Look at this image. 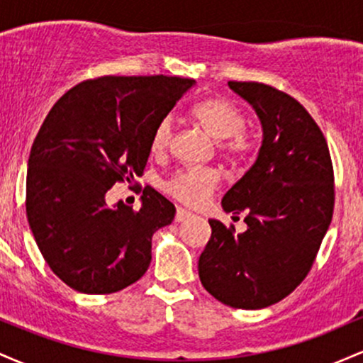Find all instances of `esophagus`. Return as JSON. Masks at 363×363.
Masks as SVG:
<instances>
[{
    "instance_id": "esophagus-1",
    "label": "esophagus",
    "mask_w": 363,
    "mask_h": 363,
    "mask_svg": "<svg viewBox=\"0 0 363 363\" xmlns=\"http://www.w3.org/2000/svg\"><path fill=\"white\" fill-rule=\"evenodd\" d=\"M191 215H193V213H191V211L184 210V208H177V211H176V222H184V220L189 218Z\"/></svg>"
}]
</instances>
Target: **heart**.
<instances>
[{"mask_svg":"<svg viewBox=\"0 0 363 363\" xmlns=\"http://www.w3.org/2000/svg\"><path fill=\"white\" fill-rule=\"evenodd\" d=\"M191 116L211 138L222 140L220 148L227 157L244 160L257 150L256 135L244 126V112L234 102L222 97L205 99L191 109ZM172 119L158 121L150 140V150L157 155L164 153L172 140ZM218 184L220 174L215 169L186 167L167 179L165 191L184 205L199 206L215 193Z\"/></svg>","mask_w":363,"mask_h":363,"instance_id":"b5f03b06","label":"heart"}]
</instances>
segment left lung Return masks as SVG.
<instances>
[{
	"mask_svg": "<svg viewBox=\"0 0 363 363\" xmlns=\"http://www.w3.org/2000/svg\"><path fill=\"white\" fill-rule=\"evenodd\" d=\"M262 123L257 160L223 196V210L244 213L247 230L210 220L199 280L234 309L280 302L311 272L335 210V170L312 116L285 91L257 82H228Z\"/></svg>",
	"mask_w": 363,
	"mask_h": 363,
	"instance_id": "1",
	"label": "left lung"
}]
</instances>
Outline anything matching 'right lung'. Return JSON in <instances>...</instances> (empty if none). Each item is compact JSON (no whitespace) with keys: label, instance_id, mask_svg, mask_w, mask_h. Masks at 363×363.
Here are the masks:
<instances>
[{"label":"right lung","instance_id":"right-lung-1","mask_svg":"<svg viewBox=\"0 0 363 363\" xmlns=\"http://www.w3.org/2000/svg\"><path fill=\"white\" fill-rule=\"evenodd\" d=\"M194 80L99 77L69 89L45 116L27 169L28 225L52 273L82 294H114L152 261V235L176 208L155 189L143 205L109 208L116 182L143 176L158 121Z\"/></svg>","mask_w":363,"mask_h":363}]
</instances>
